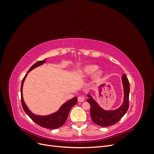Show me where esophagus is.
<instances>
[{"instance_id": "esophagus-1", "label": "esophagus", "mask_w": 154, "mask_h": 154, "mask_svg": "<svg viewBox=\"0 0 154 154\" xmlns=\"http://www.w3.org/2000/svg\"><path fill=\"white\" fill-rule=\"evenodd\" d=\"M78 101L79 102H83V101H85V97H83V96H78Z\"/></svg>"}]
</instances>
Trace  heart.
Segmentation results:
<instances>
[{"mask_svg": "<svg viewBox=\"0 0 154 154\" xmlns=\"http://www.w3.org/2000/svg\"><path fill=\"white\" fill-rule=\"evenodd\" d=\"M97 66H95V65H88V66L83 67L78 71L79 76L82 78H84L95 72L92 76V80L94 82H96L100 80L103 74L101 69L97 70Z\"/></svg>", "mask_w": 154, "mask_h": 154, "instance_id": "heart-1", "label": "heart"}]
</instances>
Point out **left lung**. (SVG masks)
<instances>
[{"label":"left lung","mask_w":154,"mask_h":154,"mask_svg":"<svg viewBox=\"0 0 154 154\" xmlns=\"http://www.w3.org/2000/svg\"><path fill=\"white\" fill-rule=\"evenodd\" d=\"M124 91L123 102L119 108L115 110H106L99 105L88 93L87 102L91 105L90 114L92 122L100 127H109L118 123L127 112L129 107L130 84L127 77L124 74L122 77Z\"/></svg>","instance_id":"obj_1"}]
</instances>
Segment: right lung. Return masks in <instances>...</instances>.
Segmentation results:
<instances>
[{"label": "right lung", "mask_w": 154, "mask_h": 154, "mask_svg": "<svg viewBox=\"0 0 154 154\" xmlns=\"http://www.w3.org/2000/svg\"><path fill=\"white\" fill-rule=\"evenodd\" d=\"M45 60H46V58L44 59V60H41V61H38L36 63H35L33 66H32L31 67L28 72L26 74L24 78H23L22 84H21V88H20L21 101H22V105L23 109H24L25 112L28 115L29 117L35 123H36L37 125H40L42 127L49 128V129H56L62 127V126L65 123V122H66L70 110H71V109L74 105H75L78 102L77 97H74L72 99L69 100V101L66 102V103H64L60 107L59 110L57 112H54L53 114L47 115V116H40V115H36L33 114L29 109L28 107L27 106L26 104L25 103L24 98H23V95H22V87L27 74H28L31 70L40 66H42V65H43V63L45 62Z\"/></svg>", "instance_id": "add662e5"}]
</instances>
